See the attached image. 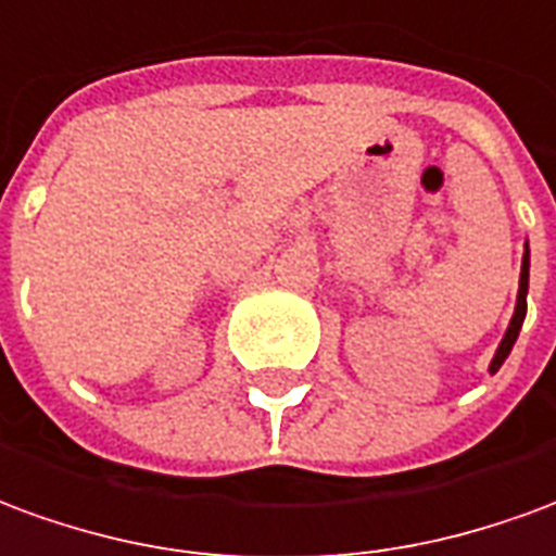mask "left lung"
I'll use <instances>...</instances> for the list:
<instances>
[{
	"label": "left lung",
	"instance_id": "left-lung-1",
	"mask_svg": "<svg viewBox=\"0 0 556 556\" xmlns=\"http://www.w3.org/2000/svg\"><path fill=\"white\" fill-rule=\"evenodd\" d=\"M527 275H530V251L523 254V263H521V287H518V305H515V317H511L509 329H506L503 341H500L497 356H494V362H491V374L497 371L500 365L506 362L511 344H515V338H518V332H521L523 314H527Z\"/></svg>",
	"mask_w": 556,
	"mask_h": 556
}]
</instances>
